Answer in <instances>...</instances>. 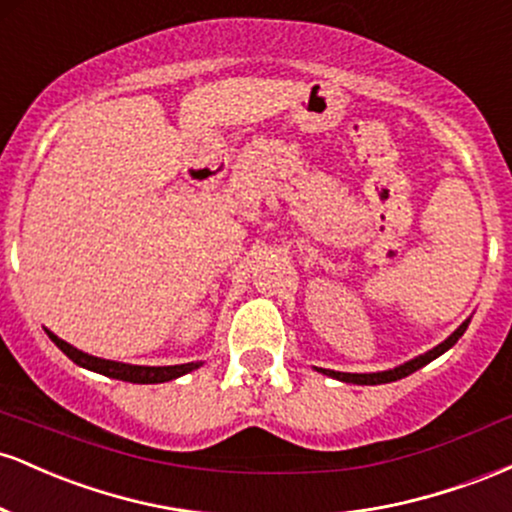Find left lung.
<instances>
[{
  "mask_svg": "<svg viewBox=\"0 0 512 512\" xmlns=\"http://www.w3.org/2000/svg\"><path fill=\"white\" fill-rule=\"evenodd\" d=\"M467 325H469V320H464L462 325L457 327V330L452 332L448 339H445V342H440L438 346H433L431 351H426V354L411 358V361L402 363V366H397V368H392V370H380V373H339V370H325V368H317V370H320V373H325V375H330V378L342 380V383H354V385H383V383H395V380L407 378V375L414 373V370L424 368L426 363L433 361V358H438L440 354H445V351H448L450 346H455L457 339H460L462 334H464V330H467Z\"/></svg>",
  "mask_w": 512,
  "mask_h": 512,
  "instance_id": "1",
  "label": "left lung"
}]
</instances>
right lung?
Here are the masks:
<instances>
[{
    "mask_svg": "<svg viewBox=\"0 0 512 512\" xmlns=\"http://www.w3.org/2000/svg\"><path fill=\"white\" fill-rule=\"evenodd\" d=\"M45 332H48V337L57 346H60L64 354L72 358L76 366L93 370V373L108 375V378L125 380V383H139V385L168 383V380L180 378V375L190 373V370H195V368L202 366V361H197V363H180V366H132V363L108 361V358H98V356L84 354V351L74 349L72 344H67V342H64V339L57 337V334H52L50 330H45Z\"/></svg>",
    "mask_w": 512,
    "mask_h": 512,
    "instance_id": "right-lung-1",
    "label": "right lung"
}]
</instances>
